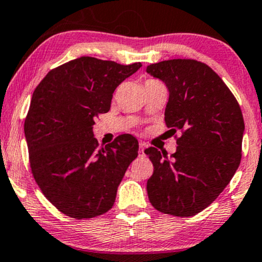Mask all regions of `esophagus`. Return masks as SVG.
Returning a JSON list of instances; mask_svg holds the SVG:
<instances>
[{
  "instance_id": "esophagus-1",
  "label": "esophagus",
  "mask_w": 262,
  "mask_h": 262,
  "mask_svg": "<svg viewBox=\"0 0 262 262\" xmlns=\"http://www.w3.org/2000/svg\"><path fill=\"white\" fill-rule=\"evenodd\" d=\"M146 148V144L144 143V141H140L139 143V156H143L144 155V150Z\"/></svg>"
}]
</instances>
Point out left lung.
<instances>
[{
  "mask_svg": "<svg viewBox=\"0 0 262 262\" xmlns=\"http://www.w3.org/2000/svg\"><path fill=\"white\" fill-rule=\"evenodd\" d=\"M146 73L169 90L167 128L182 132L170 159L152 146L145 150L154 165L146 183L149 201L165 214L191 217L223 192L239 167L242 110L223 80L197 60H165L149 65Z\"/></svg>",
  "mask_w": 262,
  "mask_h": 262,
  "instance_id": "left-lung-1",
  "label": "left lung"
}]
</instances>
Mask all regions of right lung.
I'll return each mask as SVG.
<instances>
[{"instance_id": "add662e5", "label": "right lung", "mask_w": 262, "mask_h": 262, "mask_svg": "<svg viewBox=\"0 0 262 262\" xmlns=\"http://www.w3.org/2000/svg\"><path fill=\"white\" fill-rule=\"evenodd\" d=\"M140 66L81 56L49 71L33 92L25 121L33 176L69 217L87 219L112 208L138 156L139 144L130 134L98 148L93 124L110 111L114 90Z\"/></svg>"}]
</instances>
